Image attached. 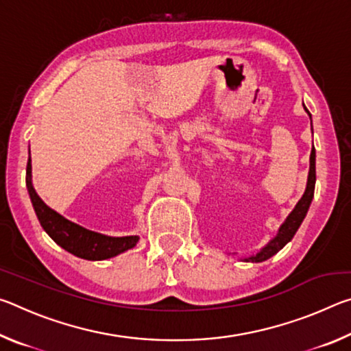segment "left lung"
I'll return each instance as SVG.
<instances>
[{"label":"left lung","instance_id":"1","mask_svg":"<svg viewBox=\"0 0 351 351\" xmlns=\"http://www.w3.org/2000/svg\"><path fill=\"white\" fill-rule=\"evenodd\" d=\"M305 111L310 114V111L305 108ZM311 117V114H310ZM314 186H316V150H311L310 154V173H308V182H306V189H305V193L304 197L300 198L299 203L295 204L294 210L289 213L288 218L285 219V223L280 226V229H278V234L272 239L268 245H266L263 249H261L260 252L251 255V257H245L243 261H252V263H260V261H265L271 258L272 255H276L280 249L293 240V237L295 235L297 229L300 228L302 221H304V218L306 217V212L310 209V204L313 201L314 197Z\"/></svg>","mask_w":351,"mask_h":351}]
</instances>
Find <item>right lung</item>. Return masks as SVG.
Listing matches in <instances>:
<instances>
[{
  "label": "right lung",
  "mask_w": 351,
  "mask_h": 351,
  "mask_svg": "<svg viewBox=\"0 0 351 351\" xmlns=\"http://www.w3.org/2000/svg\"><path fill=\"white\" fill-rule=\"evenodd\" d=\"M31 173L32 165L31 156H29L26 167V187L32 201L34 210L37 213L41 228L64 251L85 260H106L134 247L136 243L139 241L138 235L108 237L99 232H93V230H88L79 224L69 221V219L62 217L56 210H52L51 207H47L41 201L32 186Z\"/></svg>",
  "instance_id": "right-lung-1"
}]
</instances>
